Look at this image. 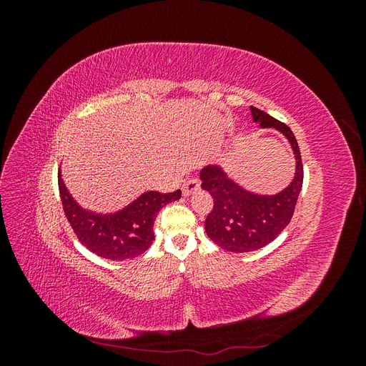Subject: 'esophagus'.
Segmentation results:
<instances>
[{
	"instance_id": "1",
	"label": "esophagus",
	"mask_w": 366,
	"mask_h": 366,
	"mask_svg": "<svg viewBox=\"0 0 366 366\" xmlns=\"http://www.w3.org/2000/svg\"><path fill=\"white\" fill-rule=\"evenodd\" d=\"M198 189H200V182H198L197 179H191L184 182V184L182 186V192L183 195H191L194 192H197Z\"/></svg>"
}]
</instances>
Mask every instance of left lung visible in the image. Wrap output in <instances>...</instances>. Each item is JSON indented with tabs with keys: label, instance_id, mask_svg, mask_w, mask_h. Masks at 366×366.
<instances>
[{
	"label": "left lung",
	"instance_id": "left-lung-1",
	"mask_svg": "<svg viewBox=\"0 0 366 366\" xmlns=\"http://www.w3.org/2000/svg\"><path fill=\"white\" fill-rule=\"evenodd\" d=\"M250 112L262 128L274 127L290 140L296 156V175L287 189L269 197L244 191L218 166L202 169V187L214 198V207L204 221L206 234L221 249L235 253L267 246L289 226L304 182L301 151L292 129L258 108L250 107Z\"/></svg>",
	"mask_w": 366,
	"mask_h": 366
}]
</instances>
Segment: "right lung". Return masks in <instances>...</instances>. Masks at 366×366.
Segmentation results:
<instances>
[{"label": "right lung", "instance_id": "right-lung-1", "mask_svg": "<svg viewBox=\"0 0 366 366\" xmlns=\"http://www.w3.org/2000/svg\"><path fill=\"white\" fill-rule=\"evenodd\" d=\"M58 186L64 214L77 239L97 257L113 261L131 259L147 252L154 241L152 227L160 209L182 197L180 189L168 194L149 191L117 214L97 215L76 204L61 174Z\"/></svg>", "mask_w": 366, "mask_h": 366}]
</instances>
